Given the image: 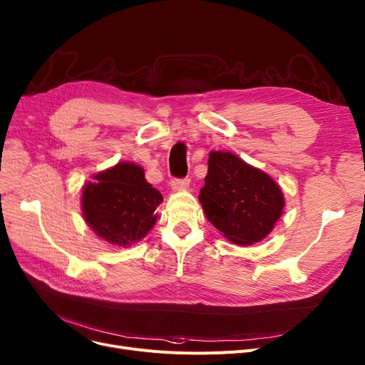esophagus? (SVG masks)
Segmentation results:
<instances>
[{
    "mask_svg": "<svg viewBox=\"0 0 365 365\" xmlns=\"http://www.w3.org/2000/svg\"><path fill=\"white\" fill-rule=\"evenodd\" d=\"M189 183H190V180L187 178H185V179H171L170 186H171L173 190H182V189L187 187Z\"/></svg>",
    "mask_w": 365,
    "mask_h": 365,
    "instance_id": "obj_1",
    "label": "esophagus"
}]
</instances>
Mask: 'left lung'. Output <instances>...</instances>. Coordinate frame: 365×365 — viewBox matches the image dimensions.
I'll return each instance as SVG.
<instances>
[{
  "mask_svg": "<svg viewBox=\"0 0 365 365\" xmlns=\"http://www.w3.org/2000/svg\"><path fill=\"white\" fill-rule=\"evenodd\" d=\"M204 180L198 198L205 217L238 245L262 241L282 216L281 187L269 175L231 152H210Z\"/></svg>",
  "mask_w": 365,
  "mask_h": 365,
  "instance_id": "obj_1",
  "label": "left lung"
}]
</instances>
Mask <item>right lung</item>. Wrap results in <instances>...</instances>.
<instances>
[{"mask_svg":"<svg viewBox=\"0 0 365 365\" xmlns=\"http://www.w3.org/2000/svg\"><path fill=\"white\" fill-rule=\"evenodd\" d=\"M83 187L81 208L86 223L112 245L128 247L140 241L155 225L160 190L146 182L143 168L118 163L94 176Z\"/></svg>","mask_w":365,"mask_h":365,"instance_id":"1","label":"right lung"}]
</instances>
